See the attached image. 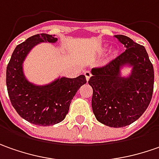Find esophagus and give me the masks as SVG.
I'll return each mask as SVG.
<instances>
[{
  "label": "esophagus",
  "mask_w": 159,
  "mask_h": 159,
  "mask_svg": "<svg viewBox=\"0 0 159 159\" xmlns=\"http://www.w3.org/2000/svg\"><path fill=\"white\" fill-rule=\"evenodd\" d=\"M84 75H85V77H86V80H87V82H88V81L90 80V76H91V73H90V71H85Z\"/></svg>",
  "instance_id": "esophagus-1"
}]
</instances>
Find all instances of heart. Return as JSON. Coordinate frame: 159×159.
<instances>
[{
  "label": "heart",
  "mask_w": 159,
  "mask_h": 159,
  "mask_svg": "<svg viewBox=\"0 0 159 159\" xmlns=\"http://www.w3.org/2000/svg\"><path fill=\"white\" fill-rule=\"evenodd\" d=\"M106 49H107V47H100V48H99V52H103L104 51H105V50H106ZM112 53H113V54H115V53H116V51H113V52H112Z\"/></svg>",
  "instance_id": "b5f03b06"
}]
</instances>
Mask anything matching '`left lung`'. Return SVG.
I'll use <instances>...</instances> for the list:
<instances>
[{"instance_id": "obj_1", "label": "left lung", "mask_w": 159, "mask_h": 159, "mask_svg": "<svg viewBox=\"0 0 159 159\" xmlns=\"http://www.w3.org/2000/svg\"><path fill=\"white\" fill-rule=\"evenodd\" d=\"M127 49L106 67L91 69L92 111L111 128H122L138 120L149 107L153 93L154 69L144 47L130 38L115 35ZM130 68L124 76L122 70Z\"/></svg>"}]
</instances>
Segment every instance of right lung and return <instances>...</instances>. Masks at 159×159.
I'll return each instance as SVG.
<instances>
[{
    "label": "right lung",
    "instance_id": "1",
    "mask_svg": "<svg viewBox=\"0 0 159 159\" xmlns=\"http://www.w3.org/2000/svg\"><path fill=\"white\" fill-rule=\"evenodd\" d=\"M57 41L54 35L31 36L16 46L7 66L6 84L10 102L21 117L34 125L52 126L62 121L75 93L86 84L84 75L75 78L59 76L42 85L27 79L24 62L32 48L41 43Z\"/></svg>",
    "mask_w": 159,
    "mask_h": 159
}]
</instances>
